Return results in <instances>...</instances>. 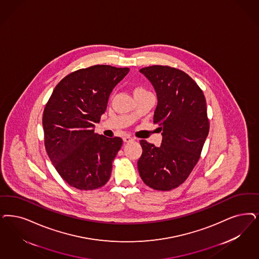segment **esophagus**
Returning a JSON list of instances; mask_svg holds the SVG:
<instances>
[{
    "instance_id": "esophagus-1",
    "label": "esophagus",
    "mask_w": 259,
    "mask_h": 259,
    "mask_svg": "<svg viewBox=\"0 0 259 259\" xmlns=\"http://www.w3.org/2000/svg\"><path fill=\"white\" fill-rule=\"evenodd\" d=\"M133 141H134V139L132 137H130V136H125L124 138H123V142L124 143H131Z\"/></svg>"
}]
</instances>
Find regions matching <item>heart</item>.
Wrapping results in <instances>:
<instances>
[{
    "label": "heart",
    "instance_id": "1",
    "mask_svg": "<svg viewBox=\"0 0 259 259\" xmlns=\"http://www.w3.org/2000/svg\"><path fill=\"white\" fill-rule=\"evenodd\" d=\"M143 89L142 88H137V89L135 90L134 92H137V91H143Z\"/></svg>",
    "mask_w": 259,
    "mask_h": 259
}]
</instances>
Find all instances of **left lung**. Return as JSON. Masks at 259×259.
<instances>
[{
  "label": "left lung",
  "mask_w": 259,
  "mask_h": 259,
  "mask_svg": "<svg viewBox=\"0 0 259 259\" xmlns=\"http://www.w3.org/2000/svg\"><path fill=\"white\" fill-rule=\"evenodd\" d=\"M140 72L156 91L153 118L161 126L162 140L159 147L141 141L138 168L145 185L167 191L182 185L200 159L209 131L205 96L196 82L178 69L154 65Z\"/></svg>",
  "instance_id": "left-lung-1"
}]
</instances>
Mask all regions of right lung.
Wrapping results in <instances>:
<instances>
[{
	"instance_id": "right-lung-1",
	"label": "right lung",
	"mask_w": 259,
	"mask_h": 259,
	"mask_svg": "<svg viewBox=\"0 0 259 259\" xmlns=\"http://www.w3.org/2000/svg\"><path fill=\"white\" fill-rule=\"evenodd\" d=\"M128 68L96 65L68 74L49 99L43 114L49 158L71 187L93 190L110 179L122 140L95 133L112 91Z\"/></svg>"
}]
</instances>
